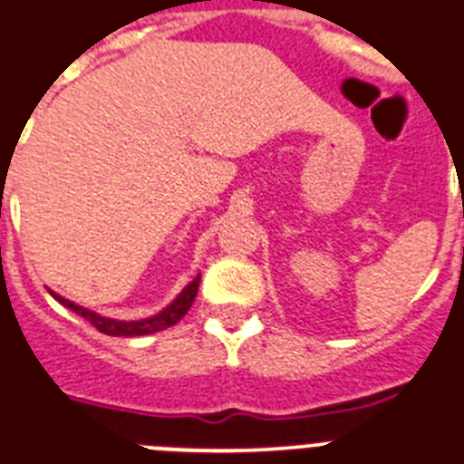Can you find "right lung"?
<instances>
[{
	"label": "right lung",
	"instance_id": "right-lung-1",
	"mask_svg": "<svg viewBox=\"0 0 464 464\" xmlns=\"http://www.w3.org/2000/svg\"><path fill=\"white\" fill-rule=\"evenodd\" d=\"M199 281H201V275H197L192 281H189L188 286L183 288V291L178 293V298L173 300L171 304H166L161 312L148 316V319H138V322H119V319H110V316H102V314H98V312H91V310H86V307H82V304L72 303V300L63 298V295H58V293H53V291H49V293L53 295L55 300H58V303L65 304L67 310H72V312H77L79 316H84L86 322H89L91 326H96L101 334L121 335V338H136V335L157 334V331H164V328H169V326H173V324L180 322V319L188 314L189 307H192L194 298H197Z\"/></svg>",
	"mask_w": 464,
	"mask_h": 464
}]
</instances>
